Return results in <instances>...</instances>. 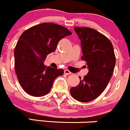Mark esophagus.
I'll return each mask as SVG.
<instances>
[{"instance_id": "esophagus-1", "label": "esophagus", "mask_w": 130, "mask_h": 130, "mask_svg": "<svg viewBox=\"0 0 130 130\" xmlns=\"http://www.w3.org/2000/svg\"><path fill=\"white\" fill-rule=\"evenodd\" d=\"M64 73H65V74H66V75H70V74H72L69 70H64Z\"/></svg>"}]
</instances>
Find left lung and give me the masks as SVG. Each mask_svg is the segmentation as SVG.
I'll return each instance as SVG.
<instances>
[{"instance_id": "obj_1", "label": "left lung", "mask_w": 130, "mask_h": 130, "mask_svg": "<svg viewBox=\"0 0 130 130\" xmlns=\"http://www.w3.org/2000/svg\"><path fill=\"white\" fill-rule=\"evenodd\" d=\"M80 41L83 56L89 70L83 79L79 76L78 86L70 88L72 96L81 102L96 99L109 83L116 65L112 44L96 30L88 27H74Z\"/></svg>"}]
</instances>
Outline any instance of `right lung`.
Segmentation results:
<instances>
[{
    "label": "right lung",
    "mask_w": 130,
    "mask_h": 130,
    "mask_svg": "<svg viewBox=\"0 0 130 130\" xmlns=\"http://www.w3.org/2000/svg\"><path fill=\"white\" fill-rule=\"evenodd\" d=\"M72 32L61 25L43 23L30 28L19 38L14 50L15 70L23 89L33 96L47 94L54 80L63 74V69L46 67L47 55Z\"/></svg>",
    "instance_id": "right-lung-1"
}]
</instances>
